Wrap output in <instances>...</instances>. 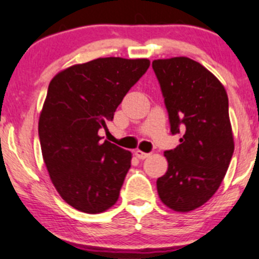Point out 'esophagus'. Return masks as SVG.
<instances>
[{
	"label": "esophagus",
	"mask_w": 259,
	"mask_h": 259,
	"mask_svg": "<svg viewBox=\"0 0 259 259\" xmlns=\"http://www.w3.org/2000/svg\"><path fill=\"white\" fill-rule=\"evenodd\" d=\"M135 155H137L139 159H146V158H149V156H150V154L144 153V151H142V150H139V149H138V150H135Z\"/></svg>",
	"instance_id": "obj_1"
}]
</instances>
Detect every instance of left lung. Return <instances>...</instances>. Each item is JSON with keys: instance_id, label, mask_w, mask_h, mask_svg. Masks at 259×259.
I'll list each match as a JSON object with an SVG mask.
<instances>
[{"instance_id": "8db88e82", "label": "left lung", "mask_w": 259, "mask_h": 259, "mask_svg": "<svg viewBox=\"0 0 259 259\" xmlns=\"http://www.w3.org/2000/svg\"><path fill=\"white\" fill-rule=\"evenodd\" d=\"M153 69L160 83L171 134L184 132L168 150V170L156 180L161 202L188 213L202 207L223 182L234 151L228 95L209 70L185 56L159 59Z\"/></svg>"}]
</instances>
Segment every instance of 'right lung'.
<instances>
[{"instance_id":"add662e5","label":"right lung","mask_w":259,"mask_h":259,"mask_svg":"<svg viewBox=\"0 0 259 259\" xmlns=\"http://www.w3.org/2000/svg\"><path fill=\"white\" fill-rule=\"evenodd\" d=\"M148 59L99 57L57 72L38 119L44 163L60 197L75 209L98 214L117 202L133 154L99 130L148 67Z\"/></svg>"}]
</instances>
